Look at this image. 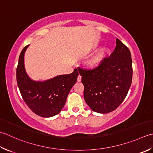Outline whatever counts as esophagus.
Wrapping results in <instances>:
<instances>
[{"mask_svg": "<svg viewBox=\"0 0 153 153\" xmlns=\"http://www.w3.org/2000/svg\"><path fill=\"white\" fill-rule=\"evenodd\" d=\"M77 82H81V81H82V76H80V75H79L78 76H77Z\"/></svg>", "mask_w": 153, "mask_h": 153, "instance_id": "1", "label": "esophagus"}]
</instances>
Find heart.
I'll return each instance as SVG.
<instances>
[{
  "mask_svg": "<svg viewBox=\"0 0 153 153\" xmlns=\"http://www.w3.org/2000/svg\"><path fill=\"white\" fill-rule=\"evenodd\" d=\"M109 52V48L107 46H104L101 47L87 59L85 63V67L89 70H93L99 67Z\"/></svg>",
  "mask_w": 153,
  "mask_h": 153,
  "instance_id": "obj_1",
  "label": "heart"
}]
</instances>
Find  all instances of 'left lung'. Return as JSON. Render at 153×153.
I'll return each instance as SVG.
<instances>
[{
  "mask_svg": "<svg viewBox=\"0 0 153 153\" xmlns=\"http://www.w3.org/2000/svg\"><path fill=\"white\" fill-rule=\"evenodd\" d=\"M84 85V100L95 112L108 113L116 109L126 97L132 82L131 54L117 38L116 47L109 58L93 70L79 68Z\"/></svg>",
  "mask_w": 153,
  "mask_h": 153,
  "instance_id": "obj_1",
  "label": "left lung"
}]
</instances>
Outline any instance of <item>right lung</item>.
<instances>
[{
    "label": "right lung",
    "mask_w": 153,
    "mask_h": 153,
    "mask_svg": "<svg viewBox=\"0 0 153 153\" xmlns=\"http://www.w3.org/2000/svg\"><path fill=\"white\" fill-rule=\"evenodd\" d=\"M30 45L25 46L19 56L16 80L25 102L35 114L51 117L61 111L71 89L77 81L76 69L70 74L59 75L44 81H35L27 74L25 54Z\"/></svg>",
    "instance_id": "add662e5"
}]
</instances>
